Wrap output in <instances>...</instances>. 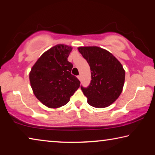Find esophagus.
Returning <instances> with one entry per match:
<instances>
[{
  "label": "esophagus",
  "instance_id": "obj_1",
  "mask_svg": "<svg viewBox=\"0 0 155 155\" xmlns=\"http://www.w3.org/2000/svg\"><path fill=\"white\" fill-rule=\"evenodd\" d=\"M77 78H78V80H80V81L81 80V75H78V77H77Z\"/></svg>",
  "mask_w": 155,
  "mask_h": 155
}]
</instances>
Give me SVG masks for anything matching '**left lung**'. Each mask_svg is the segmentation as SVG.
I'll return each mask as SVG.
<instances>
[{
    "mask_svg": "<svg viewBox=\"0 0 155 155\" xmlns=\"http://www.w3.org/2000/svg\"><path fill=\"white\" fill-rule=\"evenodd\" d=\"M91 70L87 87L81 86L90 105L107 107L118 98L124 84L125 71L122 64L109 51L97 46L78 47Z\"/></svg>",
    "mask_w": 155,
    "mask_h": 155,
    "instance_id": "8db88e82",
    "label": "left lung"
}]
</instances>
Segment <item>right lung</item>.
Listing matches in <instances>:
<instances>
[{
    "label": "right lung",
    "instance_id": "1",
    "mask_svg": "<svg viewBox=\"0 0 155 155\" xmlns=\"http://www.w3.org/2000/svg\"><path fill=\"white\" fill-rule=\"evenodd\" d=\"M72 48L58 44L42 54L32 67L30 83L36 98L50 108L66 104L80 81L71 74L73 65L68 61Z\"/></svg>",
    "mask_w": 155,
    "mask_h": 155
}]
</instances>
